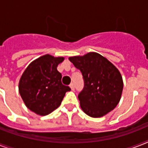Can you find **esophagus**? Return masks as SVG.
<instances>
[{"mask_svg": "<svg viewBox=\"0 0 148 148\" xmlns=\"http://www.w3.org/2000/svg\"><path fill=\"white\" fill-rule=\"evenodd\" d=\"M70 88L71 89V90H74V83H71L70 84Z\"/></svg>", "mask_w": 148, "mask_h": 148, "instance_id": "1", "label": "esophagus"}]
</instances>
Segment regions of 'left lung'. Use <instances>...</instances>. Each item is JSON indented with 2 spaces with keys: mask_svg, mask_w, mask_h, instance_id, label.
<instances>
[{
  "mask_svg": "<svg viewBox=\"0 0 148 148\" xmlns=\"http://www.w3.org/2000/svg\"><path fill=\"white\" fill-rule=\"evenodd\" d=\"M83 75V90L78 95L81 109L92 117H101L115 108L123 90L121 74L112 63L95 52L69 58Z\"/></svg>",
  "mask_w": 148,
  "mask_h": 148,
  "instance_id": "left-lung-1",
  "label": "left lung"
}]
</instances>
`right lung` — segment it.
<instances>
[{"mask_svg": "<svg viewBox=\"0 0 148 148\" xmlns=\"http://www.w3.org/2000/svg\"><path fill=\"white\" fill-rule=\"evenodd\" d=\"M64 58L50 54L41 56L28 65L19 81V93L27 108L35 114L45 116L60 105L71 88L61 82L57 70Z\"/></svg>", "mask_w": 148, "mask_h": 148, "instance_id": "add662e5", "label": "right lung"}]
</instances>
